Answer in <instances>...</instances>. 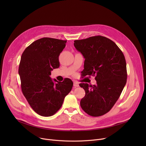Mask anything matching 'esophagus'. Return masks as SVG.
I'll list each match as a JSON object with an SVG mask.
<instances>
[{"mask_svg": "<svg viewBox=\"0 0 146 146\" xmlns=\"http://www.w3.org/2000/svg\"><path fill=\"white\" fill-rule=\"evenodd\" d=\"M73 86H74V87H79L78 82H77V81H74V82H73Z\"/></svg>", "mask_w": 146, "mask_h": 146, "instance_id": "1", "label": "esophagus"}]
</instances>
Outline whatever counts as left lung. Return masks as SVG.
Instances as JSON below:
<instances>
[{
  "instance_id": "left-lung-1",
  "label": "left lung",
  "mask_w": 146,
  "mask_h": 146,
  "mask_svg": "<svg viewBox=\"0 0 146 146\" xmlns=\"http://www.w3.org/2000/svg\"><path fill=\"white\" fill-rule=\"evenodd\" d=\"M74 42L76 50L85 58L82 76H95L96 81V85L79 84L86 92L80 106L91 116L103 115L111 109L126 84L125 56L114 41L104 36H92Z\"/></svg>"
}]
</instances>
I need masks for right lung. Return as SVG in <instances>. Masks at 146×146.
Segmentation results:
<instances>
[{
	"mask_svg": "<svg viewBox=\"0 0 146 146\" xmlns=\"http://www.w3.org/2000/svg\"><path fill=\"white\" fill-rule=\"evenodd\" d=\"M67 40L43 37L38 39L23 52L19 66L22 92L32 109L38 114L50 117L61 108L70 92L73 81L66 78L56 84L50 77L59 66V56Z\"/></svg>",
	"mask_w": 146,
	"mask_h": 146,
	"instance_id": "add662e5",
	"label": "right lung"
}]
</instances>
